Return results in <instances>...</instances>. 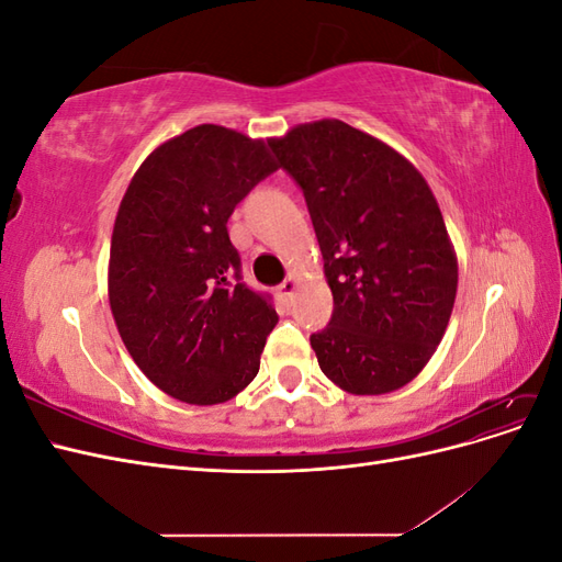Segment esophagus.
Instances as JSON below:
<instances>
[{"label": "esophagus", "instance_id": "34e87169", "mask_svg": "<svg viewBox=\"0 0 562 562\" xmlns=\"http://www.w3.org/2000/svg\"><path fill=\"white\" fill-rule=\"evenodd\" d=\"M295 285H297V281H295L293 277H288V279L277 288V295H279L281 300H291V295H293V291H295Z\"/></svg>", "mask_w": 562, "mask_h": 562}]
</instances>
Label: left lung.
<instances>
[{"label": "left lung", "mask_w": 562, "mask_h": 562, "mask_svg": "<svg viewBox=\"0 0 562 562\" xmlns=\"http://www.w3.org/2000/svg\"><path fill=\"white\" fill-rule=\"evenodd\" d=\"M302 190L333 291L312 333L323 375L349 394L401 389L443 339L457 258L427 180L396 149L337 119L269 140Z\"/></svg>", "instance_id": "8db88e82"}]
</instances>
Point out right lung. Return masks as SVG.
<instances>
[{"mask_svg":"<svg viewBox=\"0 0 562 562\" xmlns=\"http://www.w3.org/2000/svg\"><path fill=\"white\" fill-rule=\"evenodd\" d=\"M262 140L201 124L133 176L110 248V307L128 353L168 396L215 405L260 370L277 310L246 285L227 220L277 171Z\"/></svg>","mask_w":562,"mask_h":562,"instance_id":"add662e5","label":"right lung"}]
</instances>
